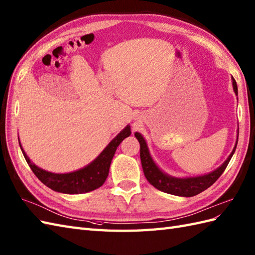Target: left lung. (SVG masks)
<instances>
[{
	"instance_id": "left-lung-1",
	"label": "left lung",
	"mask_w": 255,
	"mask_h": 255,
	"mask_svg": "<svg viewBox=\"0 0 255 255\" xmlns=\"http://www.w3.org/2000/svg\"><path fill=\"white\" fill-rule=\"evenodd\" d=\"M233 86L235 93L238 94V87H237L236 80L234 78ZM134 135L140 143L141 164L147 181H149L152 186H154L156 189H158V190L169 194L180 195V197H193V195H197L210 188L213 183L220 178L221 175L224 173V170L226 169L227 165L230 162V159H232L237 147L236 143L232 154L228 156V158L224 162L222 166H220L216 170L212 171V173L208 175L191 177V178H174V177H170L166 174H164L163 171L156 166L155 163L153 162L152 157L149 154V151H147V146L143 137H142L139 132H135Z\"/></svg>"
}]
</instances>
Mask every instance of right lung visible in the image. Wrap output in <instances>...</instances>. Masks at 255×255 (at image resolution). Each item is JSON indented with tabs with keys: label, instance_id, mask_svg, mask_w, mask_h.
<instances>
[{
	"label": "right lung",
	"instance_id": "1",
	"mask_svg": "<svg viewBox=\"0 0 255 255\" xmlns=\"http://www.w3.org/2000/svg\"><path fill=\"white\" fill-rule=\"evenodd\" d=\"M130 127L127 126L125 129L117 134V137L111 141V143L105 147L103 152L94 159V161L89 164L85 168H81L77 171L68 174H54L50 173L35 166L31 163L30 159L28 158L26 153L22 151V154L25 156L29 167L31 168L33 174L38 177V179L43 182L46 187L51 188L52 190L67 193V194H79L92 191L94 189H98L104 183L108 178L110 165L113 158L117 146L121 144V142L130 135Z\"/></svg>",
	"mask_w": 255,
	"mask_h": 255
}]
</instances>
